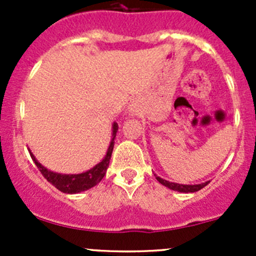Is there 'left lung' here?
<instances>
[{"mask_svg": "<svg viewBox=\"0 0 256 256\" xmlns=\"http://www.w3.org/2000/svg\"><path fill=\"white\" fill-rule=\"evenodd\" d=\"M154 176H156V174H154ZM156 180H158L161 184L168 187L170 190H177V192H184V193L197 192V190H202L203 187H206V186L208 184V182L200 183V184H180V183H174V182H168V180H162V178L158 176H156Z\"/></svg>", "mask_w": 256, "mask_h": 256, "instance_id": "8db88e82", "label": "left lung"}]
</instances>
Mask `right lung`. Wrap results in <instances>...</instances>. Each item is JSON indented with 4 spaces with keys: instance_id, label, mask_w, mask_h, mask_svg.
Masks as SVG:
<instances>
[{
    "instance_id": "add662e5",
    "label": "right lung",
    "mask_w": 256,
    "mask_h": 256,
    "mask_svg": "<svg viewBox=\"0 0 256 256\" xmlns=\"http://www.w3.org/2000/svg\"><path fill=\"white\" fill-rule=\"evenodd\" d=\"M118 128V124L116 122L114 124L112 140V142H110V146L106 152V156L104 157V160H102L100 164H98L95 167H92V170L84 172V174H56V172L48 171L44 166H42V164L36 160V157L33 156V154H30V157H32V160L34 161L36 166L38 167L40 174H43V177H44L49 183H52L56 190H59L63 193H70V194H73V193L82 192V190H89V188L96 186L98 183L102 180V177L105 176V174H106V170L110 164V158H112V154L114 150V138H115L116 136Z\"/></svg>"
}]
</instances>
